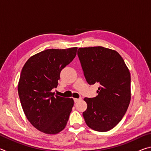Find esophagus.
Instances as JSON below:
<instances>
[{
	"mask_svg": "<svg viewBox=\"0 0 151 151\" xmlns=\"http://www.w3.org/2000/svg\"><path fill=\"white\" fill-rule=\"evenodd\" d=\"M80 100H81V98H79V99L75 98V99H74V101H75V103H77V102L79 101Z\"/></svg>",
	"mask_w": 151,
	"mask_h": 151,
	"instance_id": "1",
	"label": "esophagus"
}]
</instances>
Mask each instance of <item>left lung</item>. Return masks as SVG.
<instances>
[{
    "mask_svg": "<svg viewBox=\"0 0 151 151\" xmlns=\"http://www.w3.org/2000/svg\"><path fill=\"white\" fill-rule=\"evenodd\" d=\"M77 55L89 85L99 84L93 98H85L86 124L99 132L113 129L121 121L131 101V75L115 50L103 47L79 48Z\"/></svg>",
    "mask_w": 151,
    "mask_h": 151,
    "instance_id": "1",
    "label": "left lung"
}]
</instances>
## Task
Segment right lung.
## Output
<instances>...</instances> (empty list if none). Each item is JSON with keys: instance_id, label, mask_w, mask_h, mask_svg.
Segmentation results:
<instances>
[{"instance_id": "right-lung-1", "label": "right lung", "mask_w": 151, "mask_h": 151, "mask_svg": "<svg viewBox=\"0 0 151 151\" xmlns=\"http://www.w3.org/2000/svg\"><path fill=\"white\" fill-rule=\"evenodd\" d=\"M77 48L47 49L28 60L20 73L18 93L25 115L36 129L57 134L65 129L73 99L55 95L61 70L71 63Z\"/></svg>"}]
</instances>
